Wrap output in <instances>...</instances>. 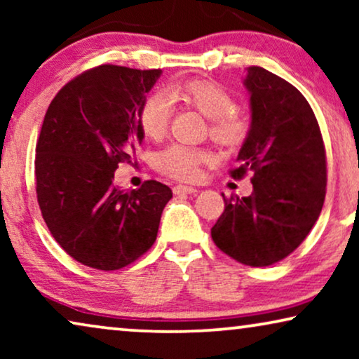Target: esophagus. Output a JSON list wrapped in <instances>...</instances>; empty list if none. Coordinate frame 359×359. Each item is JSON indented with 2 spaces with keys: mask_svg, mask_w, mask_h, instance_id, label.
Here are the masks:
<instances>
[{
  "mask_svg": "<svg viewBox=\"0 0 359 359\" xmlns=\"http://www.w3.org/2000/svg\"><path fill=\"white\" fill-rule=\"evenodd\" d=\"M173 193L175 194H194V193H198V189L193 188V186H188V184H178L173 188Z\"/></svg>",
  "mask_w": 359,
  "mask_h": 359,
  "instance_id": "34e87169",
  "label": "esophagus"
}]
</instances>
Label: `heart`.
<instances>
[{
  "mask_svg": "<svg viewBox=\"0 0 359 359\" xmlns=\"http://www.w3.org/2000/svg\"><path fill=\"white\" fill-rule=\"evenodd\" d=\"M181 101L194 107L209 119V134L224 147L238 145L247 135V117L235 107V101L224 86L208 80H193L181 85H171L163 93H154L142 101L137 121L149 139L160 140L170 126L173 104ZM208 151L196 147L173 144L155 155L154 165L161 173L176 180H194L203 163H208Z\"/></svg>",
  "mask_w": 359,
  "mask_h": 359,
  "instance_id": "b5f03b06",
  "label": "heart"
}]
</instances>
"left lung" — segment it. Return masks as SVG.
<instances>
[{
	"label": "left lung",
	"instance_id": "obj_1",
	"mask_svg": "<svg viewBox=\"0 0 359 359\" xmlns=\"http://www.w3.org/2000/svg\"><path fill=\"white\" fill-rule=\"evenodd\" d=\"M243 85L252 122L232 176L253 171V193L225 201L210 235L237 262L269 266L292 253L320 215L325 147L312 107L291 83L262 67H248Z\"/></svg>",
	"mask_w": 359,
	"mask_h": 359
}]
</instances>
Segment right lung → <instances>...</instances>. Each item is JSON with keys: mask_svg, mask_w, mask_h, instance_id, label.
<instances>
[{"mask_svg": "<svg viewBox=\"0 0 359 359\" xmlns=\"http://www.w3.org/2000/svg\"><path fill=\"white\" fill-rule=\"evenodd\" d=\"M161 70L101 65L67 83L43 117L36 147L37 201L52 237L86 266L112 271L154 245L166 184L114 186L144 140L137 114Z\"/></svg>", "mask_w": 359, "mask_h": 359, "instance_id": "right-lung-1", "label": "right lung"}]
</instances>
